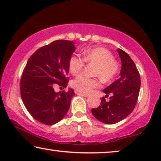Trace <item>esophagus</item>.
I'll list each match as a JSON object with an SVG mask.
<instances>
[{
    "instance_id": "obj_1",
    "label": "esophagus",
    "mask_w": 161,
    "mask_h": 161,
    "mask_svg": "<svg viewBox=\"0 0 161 161\" xmlns=\"http://www.w3.org/2000/svg\"><path fill=\"white\" fill-rule=\"evenodd\" d=\"M77 94L80 95V96H82L84 97H86L89 96L88 94H84V93H81V92H77Z\"/></svg>"
}]
</instances>
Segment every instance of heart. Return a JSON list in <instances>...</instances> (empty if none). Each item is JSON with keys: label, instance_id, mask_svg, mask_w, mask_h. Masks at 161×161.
Wrapping results in <instances>:
<instances>
[{"label": "heart", "instance_id": "heart-1", "mask_svg": "<svg viewBox=\"0 0 161 161\" xmlns=\"http://www.w3.org/2000/svg\"><path fill=\"white\" fill-rule=\"evenodd\" d=\"M85 62L94 63L93 75L99 77L103 81L108 82L113 80L119 71V63L114 58L113 54L104 47L89 48L84 51L83 58L72 54L68 61V67L71 74L76 75L83 70ZM89 77L80 75L71 81V86L81 93H89L100 86L97 77Z\"/></svg>", "mask_w": 161, "mask_h": 161}]
</instances>
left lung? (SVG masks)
Listing matches in <instances>:
<instances>
[{
  "mask_svg": "<svg viewBox=\"0 0 161 161\" xmlns=\"http://www.w3.org/2000/svg\"><path fill=\"white\" fill-rule=\"evenodd\" d=\"M117 51L121 59V77L103 90L106 98L111 95L109 101L106 102L102 97L99 107L92 109L95 118L107 124L118 123L132 112L141 87L140 74L134 62L126 52L121 49Z\"/></svg>",
  "mask_w": 161,
  "mask_h": 161,
  "instance_id": "8db88e82",
  "label": "left lung"
}]
</instances>
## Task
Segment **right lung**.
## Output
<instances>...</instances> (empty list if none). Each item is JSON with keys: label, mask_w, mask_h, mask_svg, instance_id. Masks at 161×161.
Returning <instances> with one entry per match:
<instances>
[{"label": "right lung", "mask_w": 161, "mask_h": 161, "mask_svg": "<svg viewBox=\"0 0 161 161\" xmlns=\"http://www.w3.org/2000/svg\"><path fill=\"white\" fill-rule=\"evenodd\" d=\"M75 50L73 42L55 40L35 51L24 68L20 83L22 100L40 123L48 126L58 123L69 110L74 90L57 93L54 87H67L68 61Z\"/></svg>", "instance_id": "obj_1"}]
</instances>
